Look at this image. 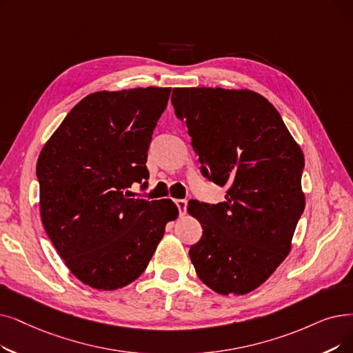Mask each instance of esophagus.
<instances>
[{
    "label": "esophagus",
    "mask_w": 353,
    "mask_h": 353,
    "mask_svg": "<svg viewBox=\"0 0 353 353\" xmlns=\"http://www.w3.org/2000/svg\"><path fill=\"white\" fill-rule=\"evenodd\" d=\"M176 206L179 209V213L181 214H186V209H188V201L186 199H179V201H176Z\"/></svg>",
    "instance_id": "1"
}]
</instances>
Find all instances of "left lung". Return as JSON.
<instances>
[{"label": "left lung", "instance_id": "8db88e82", "mask_svg": "<svg viewBox=\"0 0 353 353\" xmlns=\"http://www.w3.org/2000/svg\"><path fill=\"white\" fill-rule=\"evenodd\" d=\"M174 114L186 121L201 172L226 186L225 202L190 201L202 225L189 255L209 288L241 296L284 261L304 210V156L281 115L252 90L176 88Z\"/></svg>", "mask_w": 353, "mask_h": 353}]
</instances>
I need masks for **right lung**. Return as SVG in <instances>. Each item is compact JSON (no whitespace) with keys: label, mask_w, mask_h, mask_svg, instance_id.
Listing matches in <instances>:
<instances>
[{"label":"right lung","mask_w":353,"mask_h":353,"mask_svg":"<svg viewBox=\"0 0 353 353\" xmlns=\"http://www.w3.org/2000/svg\"><path fill=\"white\" fill-rule=\"evenodd\" d=\"M170 88L95 92L66 115L43 147L36 167L46 234L76 279L117 290L147 268L165 223L170 199L132 197L147 188V151Z\"/></svg>","instance_id":"1"}]
</instances>
